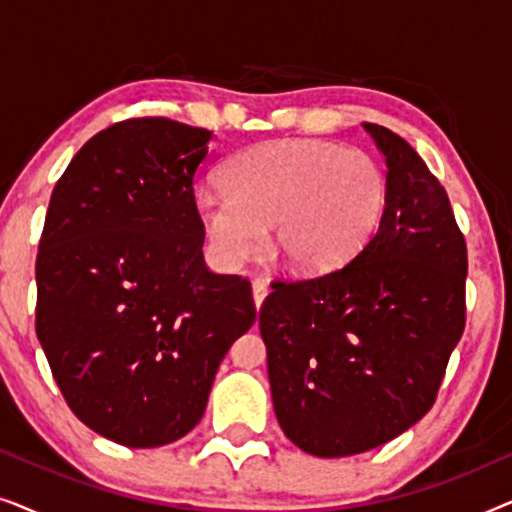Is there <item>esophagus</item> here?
<instances>
[{"instance_id": "obj_1", "label": "esophagus", "mask_w": 512, "mask_h": 512, "mask_svg": "<svg viewBox=\"0 0 512 512\" xmlns=\"http://www.w3.org/2000/svg\"><path fill=\"white\" fill-rule=\"evenodd\" d=\"M251 293H254V303H256V310H258V307L263 305L265 296H268V284H265L263 279H254V282H251Z\"/></svg>"}]
</instances>
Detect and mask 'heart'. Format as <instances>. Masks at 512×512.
Instances as JSON below:
<instances>
[{
    "label": "heart",
    "instance_id": "obj_1",
    "mask_svg": "<svg viewBox=\"0 0 512 512\" xmlns=\"http://www.w3.org/2000/svg\"><path fill=\"white\" fill-rule=\"evenodd\" d=\"M226 191L202 188L195 212L209 254L223 268L254 258L270 228V251L286 270H338L380 221L387 177L373 156L321 139H277L223 165Z\"/></svg>",
    "mask_w": 512,
    "mask_h": 512
}]
</instances>
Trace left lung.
<instances>
[{"label":"left lung","mask_w":512,"mask_h":512,"mask_svg":"<svg viewBox=\"0 0 512 512\" xmlns=\"http://www.w3.org/2000/svg\"><path fill=\"white\" fill-rule=\"evenodd\" d=\"M363 130L387 165L375 233L328 275L272 284L258 314L277 422L326 459L417 424L466 321V242L445 188L396 132Z\"/></svg>","instance_id":"1"}]
</instances>
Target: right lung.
<instances>
[{"label": "right lung", "mask_w": 512, "mask_h": 512, "mask_svg": "<svg viewBox=\"0 0 512 512\" xmlns=\"http://www.w3.org/2000/svg\"><path fill=\"white\" fill-rule=\"evenodd\" d=\"M209 142L193 125L132 118L83 144L53 188L37 338L74 415L118 445L184 438L256 321L247 279L202 258L193 181Z\"/></svg>", "instance_id": "add662e5"}]
</instances>
